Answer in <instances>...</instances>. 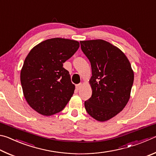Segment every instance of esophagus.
<instances>
[{
    "label": "esophagus",
    "instance_id": "1",
    "mask_svg": "<svg viewBox=\"0 0 156 156\" xmlns=\"http://www.w3.org/2000/svg\"><path fill=\"white\" fill-rule=\"evenodd\" d=\"M81 87H82V84L81 83L78 84H76V89H77V90H80Z\"/></svg>",
    "mask_w": 156,
    "mask_h": 156
}]
</instances>
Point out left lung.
Returning a JSON list of instances; mask_svg holds the SVG:
<instances>
[{"instance_id":"left-lung-1","label":"left lung","mask_w":156,"mask_h":156,"mask_svg":"<svg viewBox=\"0 0 156 156\" xmlns=\"http://www.w3.org/2000/svg\"><path fill=\"white\" fill-rule=\"evenodd\" d=\"M91 63L92 95L84 102L91 117L104 122L122 111L130 98L134 74L130 62L118 47L103 40L80 41Z\"/></svg>"}]
</instances>
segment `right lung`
Here are the masks:
<instances>
[{
  "mask_svg": "<svg viewBox=\"0 0 156 156\" xmlns=\"http://www.w3.org/2000/svg\"><path fill=\"white\" fill-rule=\"evenodd\" d=\"M80 47L78 41L54 38L39 43L26 57L20 82L29 105L43 115L64 109L74 93L75 85L63 63Z\"/></svg>",
  "mask_w": 156,
  "mask_h": 156,
  "instance_id": "obj_1",
  "label": "right lung"
}]
</instances>
